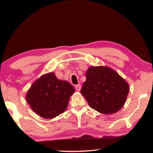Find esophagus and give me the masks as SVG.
<instances>
[{"label":"esophagus","instance_id":"34e87169","mask_svg":"<svg viewBox=\"0 0 153 153\" xmlns=\"http://www.w3.org/2000/svg\"><path fill=\"white\" fill-rule=\"evenodd\" d=\"M81 85L80 84H77V85H76V86H75V88H76V90H77V91H79L80 90H81Z\"/></svg>","mask_w":153,"mask_h":153}]
</instances>
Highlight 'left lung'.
<instances>
[{"mask_svg": "<svg viewBox=\"0 0 153 153\" xmlns=\"http://www.w3.org/2000/svg\"><path fill=\"white\" fill-rule=\"evenodd\" d=\"M80 92L93 109L103 114L120 110L126 101L129 84L108 67H90Z\"/></svg>", "mask_w": 153, "mask_h": 153, "instance_id": "1", "label": "left lung"}]
</instances>
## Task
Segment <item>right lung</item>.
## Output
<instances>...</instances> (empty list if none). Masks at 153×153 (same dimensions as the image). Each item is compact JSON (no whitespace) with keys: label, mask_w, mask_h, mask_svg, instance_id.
Wrapping results in <instances>:
<instances>
[{"label":"right lung","mask_w":153,"mask_h":153,"mask_svg":"<svg viewBox=\"0 0 153 153\" xmlns=\"http://www.w3.org/2000/svg\"><path fill=\"white\" fill-rule=\"evenodd\" d=\"M75 89L68 82L58 79L51 72L36 79L28 90L26 100L33 111L45 119L63 113Z\"/></svg>","instance_id":"obj_1"}]
</instances>
